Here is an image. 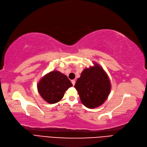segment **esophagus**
<instances>
[{
    "label": "esophagus",
    "instance_id": "34e87169",
    "mask_svg": "<svg viewBox=\"0 0 147 147\" xmlns=\"http://www.w3.org/2000/svg\"><path fill=\"white\" fill-rule=\"evenodd\" d=\"M71 82H72V84L74 86V85H75V80H72V81H71Z\"/></svg>",
    "mask_w": 147,
    "mask_h": 147
}]
</instances>
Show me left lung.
<instances>
[{
  "mask_svg": "<svg viewBox=\"0 0 147 147\" xmlns=\"http://www.w3.org/2000/svg\"><path fill=\"white\" fill-rule=\"evenodd\" d=\"M74 87L82 103L86 107L93 109L105 102L111 86L107 74L99 64L94 63V66L83 70Z\"/></svg>",
  "mask_w": 147,
  "mask_h": 147,
  "instance_id": "obj_1",
  "label": "left lung"
}]
</instances>
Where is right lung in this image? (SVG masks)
<instances>
[{
	"label": "right lung",
	"mask_w": 147,
	"mask_h": 147,
	"mask_svg": "<svg viewBox=\"0 0 147 147\" xmlns=\"http://www.w3.org/2000/svg\"><path fill=\"white\" fill-rule=\"evenodd\" d=\"M66 75L53 70L44 75L38 83V92L49 103H56L63 98L65 91L72 86Z\"/></svg>",
	"instance_id": "right-lung-1"
}]
</instances>
